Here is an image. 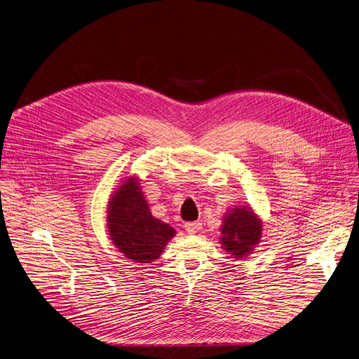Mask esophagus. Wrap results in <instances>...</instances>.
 I'll return each mask as SVG.
<instances>
[{
	"label": "esophagus",
	"instance_id": "esophagus-1",
	"mask_svg": "<svg viewBox=\"0 0 359 359\" xmlns=\"http://www.w3.org/2000/svg\"><path fill=\"white\" fill-rule=\"evenodd\" d=\"M184 229L189 235H194L202 229V223L201 222H189L184 224Z\"/></svg>",
	"mask_w": 359,
	"mask_h": 359
}]
</instances>
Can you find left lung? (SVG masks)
I'll use <instances>...</instances> for the list:
<instances>
[{
  "label": "left lung",
  "instance_id": "left-lung-1",
  "mask_svg": "<svg viewBox=\"0 0 359 359\" xmlns=\"http://www.w3.org/2000/svg\"><path fill=\"white\" fill-rule=\"evenodd\" d=\"M219 231L223 250L233 259H242L260 242L264 223L249 205H241L224 213Z\"/></svg>",
  "mask_w": 359,
  "mask_h": 359
}]
</instances>
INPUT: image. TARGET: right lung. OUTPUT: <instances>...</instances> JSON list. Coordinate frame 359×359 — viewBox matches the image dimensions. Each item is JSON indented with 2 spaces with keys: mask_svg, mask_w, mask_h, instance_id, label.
<instances>
[{
  "mask_svg": "<svg viewBox=\"0 0 359 359\" xmlns=\"http://www.w3.org/2000/svg\"><path fill=\"white\" fill-rule=\"evenodd\" d=\"M139 182L137 176H127L113 191L107 205V231L127 259L150 264L163 253L176 231L151 215Z\"/></svg>",
  "mask_w": 359,
  "mask_h": 359,
  "instance_id": "add662e5",
  "label": "right lung"
}]
</instances>
